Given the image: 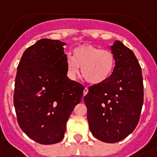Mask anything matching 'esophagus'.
I'll use <instances>...</instances> for the list:
<instances>
[{
  "instance_id": "esophagus-1",
  "label": "esophagus",
  "mask_w": 157,
  "mask_h": 157,
  "mask_svg": "<svg viewBox=\"0 0 157 157\" xmlns=\"http://www.w3.org/2000/svg\"><path fill=\"white\" fill-rule=\"evenodd\" d=\"M87 93H88V88H87V87H86V88H85V89H84V90H83V94H84V95H86Z\"/></svg>"
}]
</instances>
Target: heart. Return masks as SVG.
Segmentation results:
<instances>
[{
  "label": "heart",
  "mask_w": 157,
  "mask_h": 157,
  "mask_svg": "<svg viewBox=\"0 0 157 157\" xmlns=\"http://www.w3.org/2000/svg\"><path fill=\"white\" fill-rule=\"evenodd\" d=\"M115 65V57L111 51L93 45H82L73 50V56L66 55L67 74L76 79L80 67L84 78L94 85L101 84L109 78Z\"/></svg>",
  "instance_id": "heart-1"
}]
</instances>
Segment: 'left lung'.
<instances>
[{"label": "left lung", "mask_w": 157, "mask_h": 157, "mask_svg": "<svg viewBox=\"0 0 157 157\" xmlns=\"http://www.w3.org/2000/svg\"><path fill=\"white\" fill-rule=\"evenodd\" d=\"M115 67L109 78L89 87L84 97L93 136L114 143L132 132L139 121L143 105L142 69L137 57L120 41L110 46Z\"/></svg>", "instance_id": "left-lung-1"}]
</instances>
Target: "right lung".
<instances>
[{
	"instance_id": "add662e5",
	"label": "right lung",
	"mask_w": 157,
	"mask_h": 157,
	"mask_svg": "<svg viewBox=\"0 0 157 157\" xmlns=\"http://www.w3.org/2000/svg\"><path fill=\"white\" fill-rule=\"evenodd\" d=\"M66 43L42 39L23 53L15 77L14 105L19 125L40 144L62 141L84 86L67 76Z\"/></svg>"
}]
</instances>
